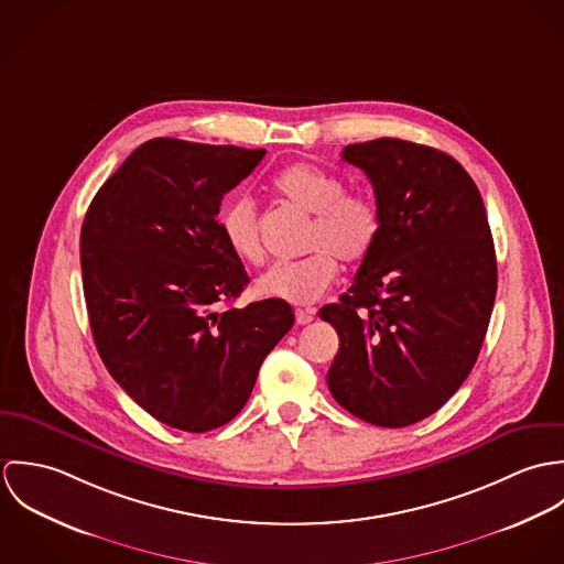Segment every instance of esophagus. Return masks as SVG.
<instances>
[{
    "mask_svg": "<svg viewBox=\"0 0 564 564\" xmlns=\"http://www.w3.org/2000/svg\"><path fill=\"white\" fill-rule=\"evenodd\" d=\"M295 319L300 325H308L311 322H315V311H304V308H297L295 311Z\"/></svg>",
    "mask_w": 564,
    "mask_h": 564,
    "instance_id": "esophagus-1",
    "label": "esophagus"
}]
</instances>
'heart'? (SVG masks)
Segmentation results:
<instances>
[{
    "instance_id": "b5f03b06",
    "label": "heart",
    "mask_w": 564,
    "mask_h": 564,
    "mask_svg": "<svg viewBox=\"0 0 564 564\" xmlns=\"http://www.w3.org/2000/svg\"><path fill=\"white\" fill-rule=\"evenodd\" d=\"M271 188L289 206L313 215L306 232V249L313 253L269 267L258 275L256 293L295 306L315 304L338 275L336 258L358 264L373 253L382 235V210L376 199L347 193L340 175L311 162L289 164L271 180ZM219 228L237 258L251 264L262 260L264 249L251 199H232L219 215Z\"/></svg>"
}]
</instances>
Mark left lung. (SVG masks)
<instances>
[{"mask_svg":"<svg viewBox=\"0 0 564 564\" xmlns=\"http://www.w3.org/2000/svg\"><path fill=\"white\" fill-rule=\"evenodd\" d=\"M382 210V235L338 304L319 311L338 334L327 371L336 402L382 425H412L471 373L497 293L482 195L449 154L402 139L347 145Z\"/></svg>","mask_w":564,"mask_h":564,"instance_id":"obj_1","label":"left lung"}]
</instances>
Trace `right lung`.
Instances as JSON below:
<instances>
[{"mask_svg": "<svg viewBox=\"0 0 564 564\" xmlns=\"http://www.w3.org/2000/svg\"><path fill=\"white\" fill-rule=\"evenodd\" d=\"M264 150L152 139L93 197L80 235L82 284L97 351L117 384L184 432L242 410L293 308H235L249 282L224 241L219 206Z\"/></svg>", "mask_w": 564, "mask_h": 564, "instance_id": "right-lung-1", "label": "right lung"}]
</instances>
